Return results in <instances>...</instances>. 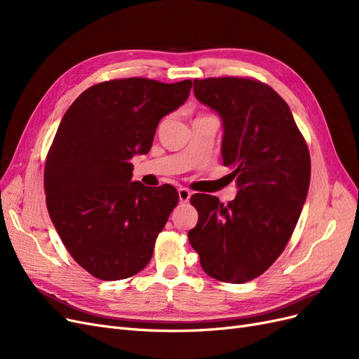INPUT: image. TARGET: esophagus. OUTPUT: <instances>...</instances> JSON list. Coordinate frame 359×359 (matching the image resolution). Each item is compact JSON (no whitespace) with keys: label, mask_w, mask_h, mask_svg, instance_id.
<instances>
[{"label":"esophagus","mask_w":359,"mask_h":359,"mask_svg":"<svg viewBox=\"0 0 359 359\" xmlns=\"http://www.w3.org/2000/svg\"><path fill=\"white\" fill-rule=\"evenodd\" d=\"M178 196H180L181 202H189L190 198H191V191L189 189H186V187H181L178 190Z\"/></svg>","instance_id":"1"}]
</instances>
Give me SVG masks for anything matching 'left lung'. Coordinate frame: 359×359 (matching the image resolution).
I'll list each match as a JSON object with an SVG mask.
<instances>
[{
  "mask_svg": "<svg viewBox=\"0 0 359 359\" xmlns=\"http://www.w3.org/2000/svg\"><path fill=\"white\" fill-rule=\"evenodd\" d=\"M194 97L223 123V165L233 169L236 198L193 194L198 224L191 247L210 277L245 283L283 252L310 186V154L287 103L253 79H194Z\"/></svg>",
  "mask_w": 359,
  "mask_h": 359,
  "instance_id": "obj_1",
  "label": "left lung"
}]
</instances>
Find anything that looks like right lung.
Returning <instances> with one entry per match:
<instances>
[{"mask_svg": "<svg viewBox=\"0 0 359 359\" xmlns=\"http://www.w3.org/2000/svg\"><path fill=\"white\" fill-rule=\"evenodd\" d=\"M190 88L191 81L102 82L64 114L45 165L46 205L62 244L91 276L128 278L153 257L178 191L132 181L130 160L148 153L160 119Z\"/></svg>", "mask_w": 359, "mask_h": 359, "instance_id": "right-lung-1", "label": "right lung"}]
</instances>
